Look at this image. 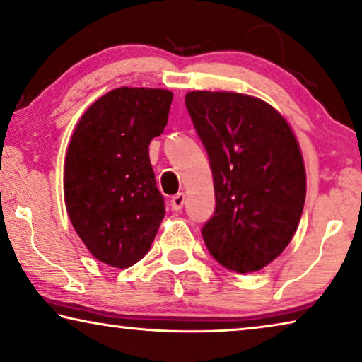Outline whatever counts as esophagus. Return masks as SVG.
<instances>
[{
  "mask_svg": "<svg viewBox=\"0 0 362 362\" xmlns=\"http://www.w3.org/2000/svg\"><path fill=\"white\" fill-rule=\"evenodd\" d=\"M183 203H185V193H177V195H174L170 199V206L174 211H180L183 208Z\"/></svg>",
  "mask_w": 362,
  "mask_h": 362,
  "instance_id": "1",
  "label": "esophagus"
}]
</instances>
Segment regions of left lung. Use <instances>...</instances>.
Masks as SVG:
<instances>
[{"instance_id": "left-lung-1", "label": "left lung", "mask_w": 362, "mask_h": 362, "mask_svg": "<svg viewBox=\"0 0 362 362\" xmlns=\"http://www.w3.org/2000/svg\"><path fill=\"white\" fill-rule=\"evenodd\" d=\"M185 104L214 182L204 244L223 267L258 272L288 247L304 209L305 167L296 134L258 97L192 90Z\"/></svg>"}]
</instances>
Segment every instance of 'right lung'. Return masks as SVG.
Listing matches in <instances>:
<instances>
[{
    "label": "right lung",
    "instance_id": "obj_1",
    "mask_svg": "<svg viewBox=\"0 0 362 362\" xmlns=\"http://www.w3.org/2000/svg\"><path fill=\"white\" fill-rule=\"evenodd\" d=\"M167 89L118 88L79 118L64 158V204L97 260L128 268L151 249L165 208L149 160L167 125Z\"/></svg>",
    "mask_w": 362,
    "mask_h": 362
}]
</instances>
